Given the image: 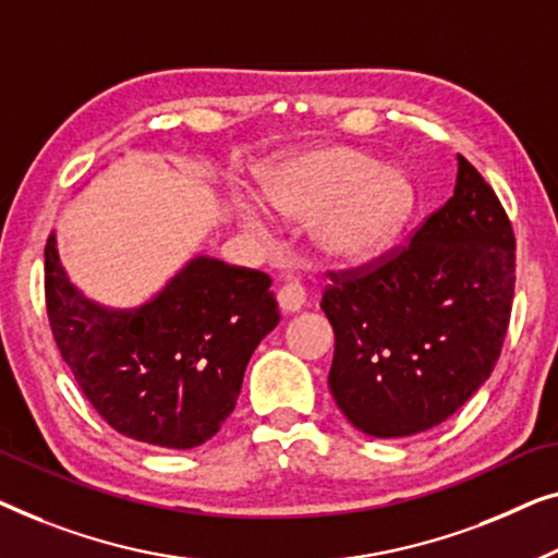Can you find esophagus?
Listing matches in <instances>:
<instances>
[{
  "label": "esophagus",
  "instance_id": "1",
  "mask_svg": "<svg viewBox=\"0 0 558 558\" xmlns=\"http://www.w3.org/2000/svg\"><path fill=\"white\" fill-rule=\"evenodd\" d=\"M305 301H308V293H305V288L298 280H290L278 290V305L286 313L301 311Z\"/></svg>",
  "mask_w": 558,
  "mask_h": 558
}]
</instances>
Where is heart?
<instances>
[{
	"mask_svg": "<svg viewBox=\"0 0 558 558\" xmlns=\"http://www.w3.org/2000/svg\"><path fill=\"white\" fill-rule=\"evenodd\" d=\"M260 202L286 219H311L320 257L361 265L381 255L412 211V184L397 169L351 146H320L276 163L260 177ZM260 227V219H250Z\"/></svg>",
	"mask_w": 558,
	"mask_h": 558,
	"instance_id": "heart-1",
	"label": "heart"
}]
</instances>
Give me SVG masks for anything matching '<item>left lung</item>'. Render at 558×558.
<instances>
[{"label": "left lung", "instance_id": "1", "mask_svg": "<svg viewBox=\"0 0 558 558\" xmlns=\"http://www.w3.org/2000/svg\"><path fill=\"white\" fill-rule=\"evenodd\" d=\"M320 308L336 351L328 387L361 433L407 437L445 422L504 349L515 238L504 204L458 156V184L407 245L328 270Z\"/></svg>", "mask_w": 558, "mask_h": 558}]
</instances>
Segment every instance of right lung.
<instances>
[{
  "mask_svg": "<svg viewBox=\"0 0 558 558\" xmlns=\"http://www.w3.org/2000/svg\"><path fill=\"white\" fill-rule=\"evenodd\" d=\"M270 276L194 257L154 301L108 311L73 288L45 245L52 339L100 417L138 442L192 450L219 433L280 311Z\"/></svg>",
  "mask_w": 558,
  "mask_h": 558,
  "instance_id": "add662e5",
  "label": "right lung"
}]
</instances>
